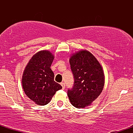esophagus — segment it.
<instances>
[{
	"mask_svg": "<svg viewBox=\"0 0 133 133\" xmlns=\"http://www.w3.org/2000/svg\"><path fill=\"white\" fill-rule=\"evenodd\" d=\"M61 85L62 87V89H65V85L64 82H61Z\"/></svg>",
	"mask_w": 133,
	"mask_h": 133,
	"instance_id": "1",
	"label": "esophagus"
}]
</instances>
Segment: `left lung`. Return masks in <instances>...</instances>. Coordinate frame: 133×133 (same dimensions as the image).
Masks as SVG:
<instances>
[{"label":"left lung","mask_w":133,"mask_h":133,"mask_svg":"<svg viewBox=\"0 0 133 133\" xmlns=\"http://www.w3.org/2000/svg\"><path fill=\"white\" fill-rule=\"evenodd\" d=\"M69 62L74 82L72 88L68 91L69 99L76 108H85L91 105L103 91V68L96 58L86 50L71 56Z\"/></svg>","instance_id":"1"}]
</instances>
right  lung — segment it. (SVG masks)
<instances>
[{"label":"right lung","mask_w":133,"mask_h":133,"mask_svg":"<svg viewBox=\"0 0 133 133\" xmlns=\"http://www.w3.org/2000/svg\"><path fill=\"white\" fill-rule=\"evenodd\" d=\"M54 57L49 51H41L29 61L22 75L24 92L36 104L44 106L51 101L62 86L54 81L51 66Z\"/></svg>","instance_id":"1"}]
</instances>
